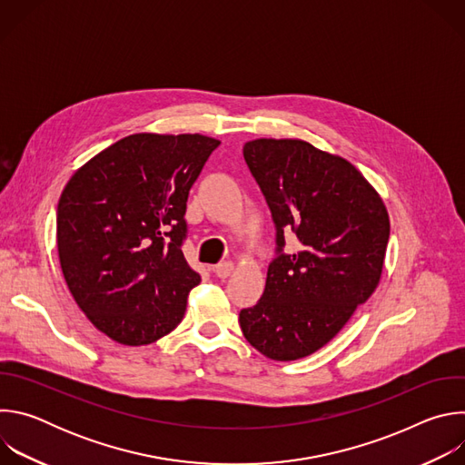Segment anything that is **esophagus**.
Returning <instances> with one entry per match:
<instances>
[{
  "label": "esophagus",
  "instance_id": "1",
  "mask_svg": "<svg viewBox=\"0 0 465 465\" xmlns=\"http://www.w3.org/2000/svg\"><path fill=\"white\" fill-rule=\"evenodd\" d=\"M213 272L217 274V278L226 280V278L232 276V272H233V262H232V261H224V262L217 264V267L213 269Z\"/></svg>",
  "mask_w": 465,
  "mask_h": 465
}]
</instances>
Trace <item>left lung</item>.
<instances>
[{
    "label": "left lung",
    "instance_id": "1",
    "mask_svg": "<svg viewBox=\"0 0 465 465\" xmlns=\"http://www.w3.org/2000/svg\"><path fill=\"white\" fill-rule=\"evenodd\" d=\"M242 154L272 212L280 255L259 302L239 312L241 331L267 359L298 361L333 341L375 292L388 210L353 163L303 140L257 138ZM287 231L299 241L294 254L281 253Z\"/></svg>",
    "mask_w": 465,
    "mask_h": 465
}]
</instances>
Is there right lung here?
Here are the masks:
<instances>
[{"label": "right lung", "instance_id": "1", "mask_svg": "<svg viewBox=\"0 0 465 465\" xmlns=\"http://www.w3.org/2000/svg\"><path fill=\"white\" fill-rule=\"evenodd\" d=\"M219 140L140 132L106 147L65 183L56 210L60 269L95 329L147 346L182 322L201 283L182 253L185 203Z\"/></svg>", "mask_w": 465, "mask_h": 465}]
</instances>
